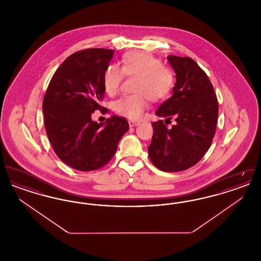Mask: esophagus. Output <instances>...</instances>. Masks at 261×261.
<instances>
[{
	"mask_svg": "<svg viewBox=\"0 0 261 261\" xmlns=\"http://www.w3.org/2000/svg\"><path fill=\"white\" fill-rule=\"evenodd\" d=\"M128 123H129V126H130V127H134V126L139 125V122H138V121H132V120H131V121H129Z\"/></svg>",
	"mask_w": 261,
	"mask_h": 261,
	"instance_id": "obj_1",
	"label": "esophagus"
}]
</instances>
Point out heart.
<instances>
[{
	"instance_id": "obj_1",
	"label": "heart",
	"mask_w": 261,
	"mask_h": 261,
	"mask_svg": "<svg viewBox=\"0 0 261 261\" xmlns=\"http://www.w3.org/2000/svg\"><path fill=\"white\" fill-rule=\"evenodd\" d=\"M137 77L133 95H124L116 99L114 112L130 119H139L149 107V99L160 101L167 99L175 86L173 70L162 64V61L145 51H130L121 60V68L110 64L102 73V86L110 96L115 95L123 76Z\"/></svg>"
}]
</instances>
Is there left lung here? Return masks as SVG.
<instances>
[{"label": "left lung", "instance_id": "obj_1", "mask_svg": "<svg viewBox=\"0 0 261 261\" xmlns=\"http://www.w3.org/2000/svg\"><path fill=\"white\" fill-rule=\"evenodd\" d=\"M176 73L173 95L155 112L165 118L152 122L153 135L149 156L165 172L183 171L194 166L211 148L215 135L218 100L206 73L191 58L168 56ZM176 123L168 129L167 121Z\"/></svg>", "mask_w": 261, "mask_h": 261}]
</instances>
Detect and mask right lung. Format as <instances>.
<instances>
[{
  "mask_svg": "<svg viewBox=\"0 0 261 261\" xmlns=\"http://www.w3.org/2000/svg\"><path fill=\"white\" fill-rule=\"evenodd\" d=\"M114 50L87 49L69 56L57 69L43 99L44 122L51 147L62 162L80 171L97 170L111 162L129 129L123 117L93 121L103 93L102 73Z\"/></svg>",
  "mask_w": 261,
  "mask_h": 261,
  "instance_id": "right-lung-1",
  "label": "right lung"
}]
</instances>
